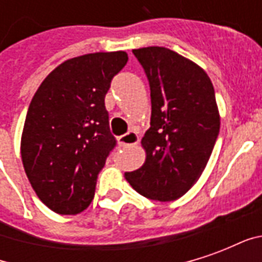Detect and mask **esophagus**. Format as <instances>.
I'll use <instances>...</instances> for the list:
<instances>
[{"label":"esophagus","mask_w":262,"mask_h":262,"mask_svg":"<svg viewBox=\"0 0 262 262\" xmlns=\"http://www.w3.org/2000/svg\"><path fill=\"white\" fill-rule=\"evenodd\" d=\"M139 140H140V139L137 136L136 132H127V133L122 135V136H119V139H118V142H119V144L122 147H126V146H135V144L139 143Z\"/></svg>","instance_id":"obj_1"}]
</instances>
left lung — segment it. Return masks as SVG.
I'll return each mask as SVG.
<instances>
[{
  "mask_svg": "<svg viewBox=\"0 0 262 262\" xmlns=\"http://www.w3.org/2000/svg\"><path fill=\"white\" fill-rule=\"evenodd\" d=\"M133 54L147 75L151 119L142 139L146 161L125 177L143 196L174 201L199 180L219 135L213 85L199 66L170 49H135Z\"/></svg>",
  "mask_w": 262,
  "mask_h": 262,
  "instance_id": "left-lung-1",
  "label": "left lung"
}]
</instances>
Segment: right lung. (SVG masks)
I'll use <instances>...</instances> for the list:
<instances>
[{"mask_svg":"<svg viewBox=\"0 0 262 262\" xmlns=\"http://www.w3.org/2000/svg\"><path fill=\"white\" fill-rule=\"evenodd\" d=\"M126 63L125 52L70 59L32 98L20 156L32 188L56 213H80L94 199L98 174L116 146L105 95Z\"/></svg>","mask_w":262,"mask_h":262,"instance_id":"add662e5","label":"right lung"}]
</instances>
